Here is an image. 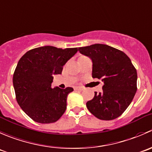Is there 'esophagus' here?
Here are the masks:
<instances>
[{"label":"esophagus","mask_w":152,"mask_h":152,"mask_svg":"<svg viewBox=\"0 0 152 152\" xmlns=\"http://www.w3.org/2000/svg\"><path fill=\"white\" fill-rule=\"evenodd\" d=\"M76 90H83V87H82V86H76L75 88Z\"/></svg>","instance_id":"obj_1"}]
</instances>
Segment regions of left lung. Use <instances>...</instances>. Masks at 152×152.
Returning <instances> with one entry per match:
<instances>
[{
    "instance_id": "1",
    "label": "left lung",
    "mask_w": 152,
    "mask_h": 152,
    "mask_svg": "<svg viewBox=\"0 0 152 152\" xmlns=\"http://www.w3.org/2000/svg\"><path fill=\"white\" fill-rule=\"evenodd\" d=\"M80 53L91 59L93 78L101 79L103 91L94 92L86 107L94 116L111 121L121 116L130 105L137 91V71L122 51L96 43L80 47Z\"/></svg>"
}]
</instances>
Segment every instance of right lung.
I'll use <instances>...</instances> for the list:
<instances>
[{
    "label": "right lung",
    "mask_w": 152,
    "mask_h": 152,
    "mask_svg": "<svg viewBox=\"0 0 152 152\" xmlns=\"http://www.w3.org/2000/svg\"><path fill=\"white\" fill-rule=\"evenodd\" d=\"M77 52V48L41 46L28 51L18 63L13 75L16 100L35 122L55 123L65 112L67 96L74 89L52 88L53 75L61 74L64 66Z\"/></svg>",
    "instance_id": "1"
}]
</instances>
